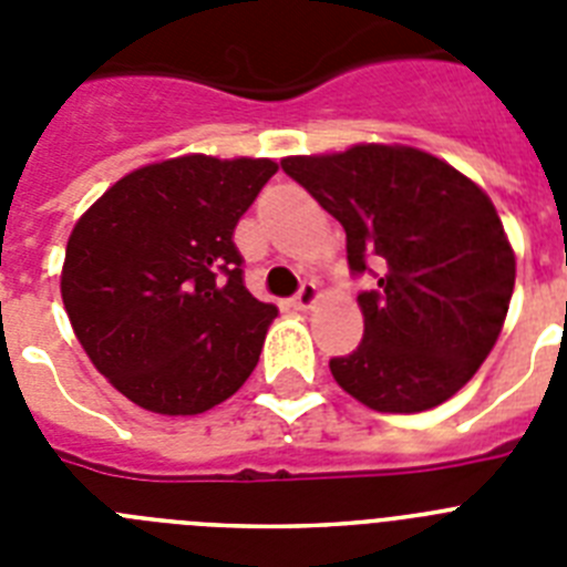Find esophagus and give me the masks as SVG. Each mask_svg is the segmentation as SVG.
I'll use <instances>...</instances> for the list:
<instances>
[{
    "instance_id": "1",
    "label": "esophagus",
    "mask_w": 567,
    "mask_h": 567,
    "mask_svg": "<svg viewBox=\"0 0 567 567\" xmlns=\"http://www.w3.org/2000/svg\"><path fill=\"white\" fill-rule=\"evenodd\" d=\"M318 298H320L318 284H315V280H303V284H300L298 292H295L292 303H295V307H298V309H309Z\"/></svg>"
}]
</instances>
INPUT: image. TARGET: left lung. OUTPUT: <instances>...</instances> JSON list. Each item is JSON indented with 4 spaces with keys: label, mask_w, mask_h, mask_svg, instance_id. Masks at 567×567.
<instances>
[{
    "label": "left lung",
    "mask_w": 567,
    "mask_h": 567,
    "mask_svg": "<svg viewBox=\"0 0 567 567\" xmlns=\"http://www.w3.org/2000/svg\"><path fill=\"white\" fill-rule=\"evenodd\" d=\"M280 167L346 229L352 275L378 280L358 295L360 346L329 360L340 389L392 414L460 392L497 343L517 275L488 195L414 147L358 144Z\"/></svg>",
    "instance_id": "left-lung-1"
}]
</instances>
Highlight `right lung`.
<instances>
[{"label":"right lung","mask_w":567,"mask_h":567,"mask_svg":"<svg viewBox=\"0 0 567 567\" xmlns=\"http://www.w3.org/2000/svg\"><path fill=\"white\" fill-rule=\"evenodd\" d=\"M269 158L182 155L115 182L70 233L62 300L79 343L127 400L202 414L258 365L278 309L244 287L235 227Z\"/></svg>","instance_id":"1"}]
</instances>
